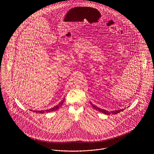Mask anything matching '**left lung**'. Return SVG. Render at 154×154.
<instances>
[{
	"mask_svg": "<svg viewBox=\"0 0 154 154\" xmlns=\"http://www.w3.org/2000/svg\"><path fill=\"white\" fill-rule=\"evenodd\" d=\"M91 105L96 109L97 111H98V112H100V113H103V114H106V115H110V114H112V115H113V114H118V113H119V112H122V111H123L124 110V109H118V110H115V111H112V112H109V111H106V110H105V109H101V108H99V107H97V106H96V105H94L91 102Z\"/></svg>",
	"mask_w": 154,
	"mask_h": 154,
	"instance_id": "1",
	"label": "left lung"
}]
</instances>
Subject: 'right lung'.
I'll use <instances>...</instances> for the list:
<instances>
[{
    "instance_id": "1",
    "label": "right lung",
    "mask_w": 154,
    "mask_h": 154,
    "mask_svg": "<svg viewBox=\"0 0 154 154\" xmlns=\"http://www.w3.org/2000/svg\"><path fill=\"white\" fill-rule=\"evenodd\" d=\"M64 98H63V99L57 105H56L55 106H54V107H53V108H50V109H46V110H41V111H34V112H35L36 113H42V114H43V113H49V112H54V111H55V110H57V109H58L62 105H63V102H64Z\"/></svg>"
}]
</instances>
